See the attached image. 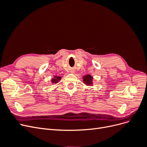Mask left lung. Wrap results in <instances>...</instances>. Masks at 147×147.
<instances>
[{
    "label": "left lung",
    "instance_id": "left-lung-1",
    "mask_svg": "<svg viewBox=\"0 0 147 147\" xmlns=\"http://www.w3.org/2000/svg\"><path fill=\"white\" fill-rule=\"evenodd\" d=\"M83 82L84 84L87 86H92L93 85V77L91 75L88 74L84 75L82 78Z\"/></svg>",
    "mask_w": 147,
    "mask_h": 147
}]
</instances>
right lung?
I'll return each mask as SVG.
<instances>
[{"mask_svg": "<svg viewBox=\"0 0 147 147\" xmlns=\"http://www.w3.org/2000/svg\"><path fill=\"white\" fill-rule=\"evenodd\" d=\"M61 78L62 77L61 76H57V75H55V76H53V78H51V83H52V84L57 83L61 80Z\"/></svg>", "mask_w": 147, "mask_h": 147, "instance_id": "1", "label": "right lung"}]
</instances>
